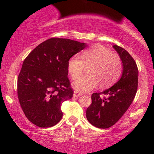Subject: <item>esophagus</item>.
Listing matches in <instances>:
<instances>
[{
    "label": "esophagus",
    "mask_w": 154,
    "mask_h": 154,
    "mask_svg": "<svg viewBox=\"0 0 154 154\" xmlns=\"http://www.w3.org/2000/svg\"><path fill=\"white\" fill-rule=\"evenodd\" d=\"M82 95V93L78 91H74V97H79Z\"/></svg>",
    "instance_id": "34e87169"
}]
</instances>
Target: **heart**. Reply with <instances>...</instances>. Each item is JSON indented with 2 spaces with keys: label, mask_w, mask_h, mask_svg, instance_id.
Instances as JSON below:
<instances>
[{
  "label": "heart",
  "mask_w": 154,
  "mask_h": 154,
  "mask_svg": "<svg viewBox=\"0 0 154 154\" xmlns=\"http://www.w3.org/2000/svg\"><path fill=\"white\" fill-rule=\"evenodd\" d=\"M80 58L74 56L69 59L67 69L72 79H75L88 67L89 75L82 76L72 85L80 92H87L98 85L106 87L117 80L122 73V63L117 54L111 53L102 45H93L81 53Z\"/></svg>",
  "instance_id": "b5f03b06"
}]
</instances>
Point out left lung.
<instances>
[{"label":"left lung","instance_id":"left-lung-1","mask_svg":"<svg viewBox=\"0 0 154 154\" xmlns=\"http://www.w3.org/2000/svg\"><path fill=\"white\" fill-rule=\"evenodd\" d=\"M123 64L121 78L112 87L101 93L92 94V103L86 111L90 123L106 129L117 122L135 98L138 82V69L135 60L123 48L113 45ZM100 94L106 95L103 98Z\"/></svg>","mask_w":154,"mask_h":154}]
</instances>
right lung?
I'll list each match as a JSON object with an SVG mask.
<instances>
[{
	"instance_id": "add662e5",
	"label": "right lung",
	"mask_w": 154,
	"mask_h": 154,
	"mask_svg": "<svg viewBox=\"0 0 154 154\" xmlns=\"http://www.w3.org/2000/svg\"><path fill=\"white\" fill-rule=\"evenodd\" d=\"M86 44L53 38L38 45L24 59L17 79V95L26 117L40 128H50L63 116L61 104L73 96L67 63Z\"/></svg>"
}]
</instances>
